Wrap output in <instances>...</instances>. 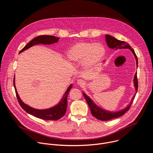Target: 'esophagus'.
Returning <instances> with one entry per match:
<instances>
[{
	"label": "esophagus",
	"mask_w": 153,
	"mask_h": 153,
	"mask_svg": "<svg viewBox=\"0 0 153 153\" xmlns=\"http://www.w3.org/2000/svg\"><path fill=\"white\" fill-rule=\"evenodd\" d=\"M77 83L80 86H83L85 85V81L82 79H79L77 81Z\"/></svg>",
	"instance_id": "34e87169"
}]
</instances>
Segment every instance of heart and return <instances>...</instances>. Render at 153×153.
<instances>
[{
	"label": "heart",
	"instance_id": "b5f03b06",
	"mask_svg": "<svg viewBox=\"0 0 153 153\" xmlns=\"http://www.w3.org/2000/svg\"><path fill=\"white\" fill-rule=\"evenodd\" d=\"M106 55V48L100 43L80 41L74 44L67 52V58L73 64L80 63L86 70L97 67Z\"/></svg>",
	"mask_w": 153,
	"mask_h": 153
}]
</instances>
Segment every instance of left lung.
I'll return each mask as SVG.
<instances>
[{"label":"left lung","instance_id":"left-lung-1","mask_svg":"<svg viewBox=\"0 0 153 153\" xmlns=\"http://www.w3.org/2000/svg\"><path fill=\"white\" fill-rule=\"evenodd\" d=\"M106 42L108 45V46L111 48V49H114L115 50H117L118 49H124V48H127L129 49L132 53L133 54L135 59H136V68H137L138 66V61H137V56L134 52V51L133 49H132L131 47L128 44H127L126 42L118 40L115 37L109 35H106ZM133 85L135 89V94L133 95V97L131 98V100L130 101V103L124 109H120L119 111H108L105 109H103L102 108L98 106L94 101L92 100L91 98H90L85 92L83 91V95L86 101V102L90 108L91 114L92 115L93 117L96 118L97 119L101 120V121H108L111 120L114 118H116L118 117H120L124 115L130 108L131 105L133 103V101L135 97L138 88V83H137V72L135 73L133 78Z\"/></svg>","mask_w":153,"mask_h":153}]
</instances>
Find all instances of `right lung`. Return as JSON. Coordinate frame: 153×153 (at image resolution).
Here are the masks:
<instances>
[{"label": "right lung", "instance_id": "add662e5", "mask_svg": "<svg viewBox=\"0 0 153 153\" xmlns=\"http://www.w3.org/2000/svg\"><path fill=\"white\" fill-rule=\"evenodd\" d=\"M59 38L56 37L53 35H41L36 36L32 40H31L29 43H27L24 47L22 48L19 53L24 52L25 50L28 49L29 48L32 47L34 45L36 44H44V45H50L55 44L58 42ZM14 86L16 90V95L21 107L28 114L42 120H58L61 118L65 114L67 111V97L69 94L70 89L73 87V83H71L67 88L65 93L64 94L61 100L56 105L51 107L50 108L45 109H38L33 108L26 103L21 100L16 87V82H15V75L14 77Z\"/></svg>", "mask_w": 153, "mask_h": 153}]
</instances>
